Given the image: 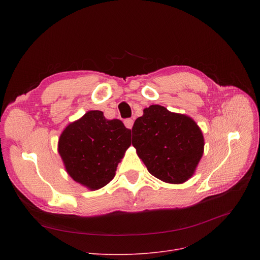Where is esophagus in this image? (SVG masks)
I'll return each instance as SVG.
<instances>
[{"instance_id": "34e87169", "label": "esophagus", "mask_w": 260, "mask_h": 260, "mask_svg": "<svg viewBox=\"0 0 260 260\" xmlns=\"http://www.w3.org/2000/svg\"><path fill=\"white\" fill-rule=\"evenodd\" d=\"M133 124H134V120H133V119H125V120H124V125H125L127 128L132 129Z\"/></svg>"}]
</instances>
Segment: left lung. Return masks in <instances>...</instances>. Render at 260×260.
Here are the masks:
<instances>
[{
	"instance_id": "1",
	"label": "left lung",
	"mask_w": 260,
	"mask_h": 260,
	"mask_svg": "<svg viewBox=\"0 0 260 260\" xmlns=\"http://www.w3.org/2000/svg\"><path fill=\"white\" fill-rule=\"evenodd\" d=\"M132 135V143L147 171L168 183L188 180L203 155L204 139L197 123L161 105L144 108Z\"/></svg>"
}]
</instances>
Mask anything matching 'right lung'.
Wrapping results in <instances>:
<instances>
[{
	"instance_id": "obj_1",
	"label": "right lung",
	"mask_w": 260,
	"mask_h": 260,
	"mask_svg": "<svg viewBox=\"0 0 260 260\" xmlns=\"http://www.w3.org/2000/svg\"><path fill=\"white\" fill-rule=\"evenodd\" d=\"M131 145V129L121 120H108L101 111H89L62 132L58 151L72 178L88 189L111 181Z\"/></svg>"
}]
</instances>
